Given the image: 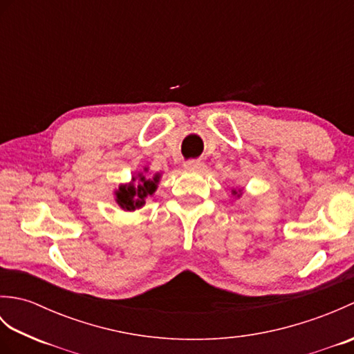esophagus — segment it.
<instances>
[{
  "mask_svg": "<svg viewBox=\"0 0 354 354\" xmlns=\"http://www.w3.org/2000/svg\"><path fill=\"white\" fill-rule=\"evenodd\" d=\"M204 167V162L199 161V160H189L184 162V169L185 170H201Z\"/></svg>",
  "mask_w": 354,
  "mask_h": 354,
  "instance_id": "esophagus-1",
  "label": "esophagus"
}]
</instances>
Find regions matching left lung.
<instances>
[{"mask_svg":"<svg viewBox=\"0 0 354 354\" xmlns=\"http://www.w3.org/2000/svg\"><path fill=\"white\" fill-rule=\"evenodd\" d=\"M234 194H237V196H240V194H242V193H240V192H239V193H237V192H234Z\"/></svg>","mask_w":354,"mask_h":354,"instance_id":"8db88e82","label":"left lung"}]
</instances>
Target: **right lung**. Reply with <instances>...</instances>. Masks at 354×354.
I'll list each match as a JSON object with an SVG mask.
<instances>
[{"mask_svg": "<svg viewBox=\"0 0 354 354\" xmlns=\"http://www.w3.org/2000/svg\"><path fill=\"white\" fill-rule=\"evenodd\" d=\"M138 178V184H129V185H120V189L115 192L117 204L126 212H133V209L141 208L146 204V198L153 194L156 190V184L160 181V175L153 178H146L142 173H138V176H133L132 181L135 183Z\"/></svg>", "mask_w": 354, "mask_h": 354, "instance_id": "obj_1", "label": "right lung"}]
</instances>
